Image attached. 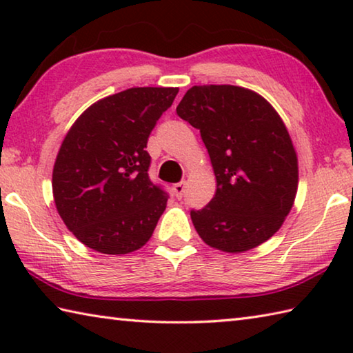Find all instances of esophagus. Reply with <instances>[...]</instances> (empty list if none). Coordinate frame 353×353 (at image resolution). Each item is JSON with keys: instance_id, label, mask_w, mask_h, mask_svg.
Segmentation results:
<instances>
[{"instance_id": "obj_1", "label": "esophagus", "mask_w": 353, "mask_h": 353, "mask_svg": "<svg viewBox=\"0 0 353 353\" xmlns=\"http://www.w3.org/2000/svg\"><path fill=\"white\" fill-rule=\"evenodd\" d=\"M174 193L177 196V199H182V196L185 193V182H179L174 185Z\"/></svg>"}]
</instances>
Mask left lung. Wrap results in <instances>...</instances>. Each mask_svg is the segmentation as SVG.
I'll use <instances>...</instances> for the list:
<instances>
[{"instance_id": "8db88e82", "label": "left lung", "mask_w": 353, "mask_h": 353, "mask_svg": "<svg viewBox=\"0 0 353 353\" xmlns=\"http://www.w3.org/2000/svg\"><path fill=\"white\" fill-rule=\"evenodd\" d=\"M177 115L199 129L216 177V193L191 221L213 249L240 254L282 227L294 204L297 154L276 109L249 88L194 85Z\"/></svg>"}]
</instances>
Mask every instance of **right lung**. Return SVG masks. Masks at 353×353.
<instances>
[{"instance_id": "obj_1", "label": "right lung", "mask_w": 353, "mask_h": 353, "mask_svg": "<svg viewBox=\"0 0 353 353\" xmlns=\"http://www.w3.org/2000/svg\"><path fill=\"white\" fill-rule=\"evenodd\" d=\"M177 87H134L103 98L76 119L52 170L56 208L87 248L124 255L145 246L168 194L149 181L148 139Z\"/></svg>"}]
</instances>
